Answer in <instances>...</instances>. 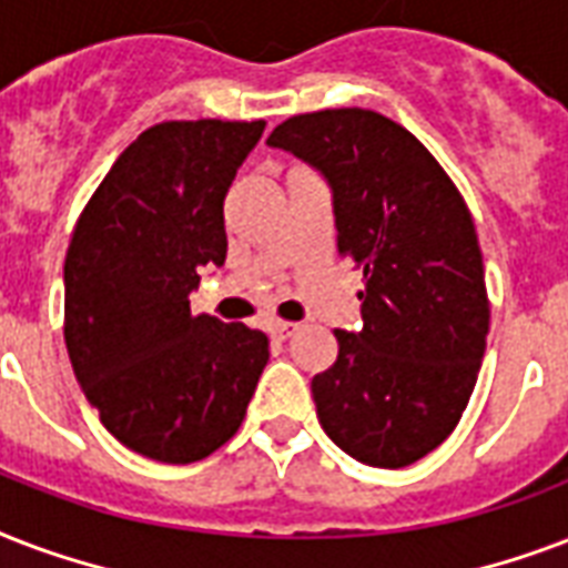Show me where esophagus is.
<instances>
[{
    "label": "esophagus",
    "instance_id": "esophagus-1",
    "mask_svg": "<svg viewBox=\"0 0 568 568\" xmlns=\"http://www.w3.org/2000/svg\"><path fill=\"white\" fill-rule=\"evenodd\" d=\"M270 332L275 341H287V337H293L298 332V323H272Z\"/></svg>",
    "mask_w": 568,
    "mask_h": 568
}]
</instances>
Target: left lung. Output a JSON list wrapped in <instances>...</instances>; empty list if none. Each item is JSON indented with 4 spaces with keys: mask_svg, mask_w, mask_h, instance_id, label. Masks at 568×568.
Here are the masks:
<instances>
[{
    "mask_svg": "<svg viewBox=\"0 0 568 568\" xmlns=\"http://www.w3.org/2000/svg\"><path fill=\"white\" fill-rule=\"evenodd\" d=\"M332 186L337 254L364 272L362 332L311 382L325 435L406 468L456 429L477 385L489 296L471 210L433 153L371 109L287 118L266 139Z\"/></svg>",
    "mask_w": 568,
    "mask_h": 568,
    "instance_id": "left-lung-1",
    "label": "left lung"
}]
</instances>
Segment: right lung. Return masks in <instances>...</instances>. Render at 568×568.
Here are the masks:
<instances>
[{"instance_id":"right-lung-1","label":"right lung","mask_w":568,"mask_h":568,"mask_svg":"<svg viewBox=\"0 0 568 568\" xmlns=\"http://www.w3.org/2000/svg\"><path fill=\"white\" fill-rule=\"evenodd\" d=\"M263 121H165L109 169L64 257V344L118 442L186 465L243 424L270 337L192 314L204 266L227 254L224 195Z\"/></svg>"}]
</instances>
